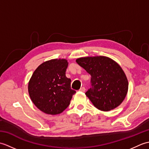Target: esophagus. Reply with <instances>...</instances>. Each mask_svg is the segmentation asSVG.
<instances>
[{"label":"esophagus","instance_id":"esophagus-1","mask_svg":"<svg viewBox=\"0 0 149 149\" xmlns=\"http://www.w3.org/2000/svg\"><path fill=\"white\" fill-rule=\"evenodd\" d=\"M79 91H82V92H84V91H85V88H84V87L81 88Z\"/></svg>","mask_w":149,"mask_h":149}]
</instances>
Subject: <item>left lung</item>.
Instances as JSON below:
<instances>
[{
  "mask_svg": "<svg viewBox=\"0 0 149 149\" xmlns=\"http://www.w3.org/2000/svg\"><path fill=\"white\" fill-rule=\"evenodd\" d=\"M76 62L91 75V87L85 94L95 107L108 111L123 102L128 81L118 63L105 56L81 58Z\"/></svg>",
  "mask_w": 149,
  "mask_h": 149,
  "instance_id": "left-lung-1",
  "label": "left lung"
}]
</instances>
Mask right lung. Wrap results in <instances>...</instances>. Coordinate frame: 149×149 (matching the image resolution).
<instances>
[{
  "instance_id": "right-lung-1",
  "label": "right lung",
  "mask_w": 149,
  "mask_h": 149,
  "mask_svg": "<svg viewBox=\"0 0 149 149\" xmlns=\"http://www.w3.org/2000/svg\"><path fill=\"white\" fill-rule=\"evenodd\" d=\"M68 62L55 59L41 64L34 72L28 85L31 100L38 108L49 115L62 113L76 91L66 77Z\"/></svg>"
}]
</instances>
